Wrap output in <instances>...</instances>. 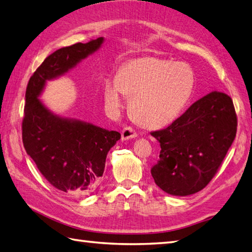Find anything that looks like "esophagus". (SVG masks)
Here are the masks:
<instances>
[{"mask_svg": "<svg viewBox=\"0 0 252 252\" xmlns=\"http://www.w3.org/2000/svg\"><path fill=\"white\" fill-rule=\"evenodd\" d=\"M122 141H126L129 140V138H133V137H136L137 136V133L135 132V130L133 129L131 126H126L122 129Z\"/></svg>", "mask_w": 252, "mask_h": 252, "instance_id": "34e87169", "label": "esophagus"}]
</instances>
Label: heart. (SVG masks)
Masks as SVG:
<instances>
[{"label":"heart","instance_id":"obj_1","mask_svg":"<svg viewBox=\"0 0 252 252\" xmlns=\"http://www.w3.org/2000/svg\"><path fill=\"white\" fill-rule=\"evenodd\" d=\"M195 83V72L189 63L144 57L127 62L118 77L107 80L104 94L114 108L122 106L125 94L130 96L133 117L144 126L159 127L180 116Z\"/></svg>","mask_w":252,"mask_h":252}]
</instances>
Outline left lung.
I'll list each match as a JSON object with an SVG mask.
<instances>
[{
  "label": "left lung",
  "instance_id": "8db88e82",
  "mask_svg": "<svg viewBox=\"0 0 252 252\" xmlns=\"http://www.w3.org/2000/svg\"><path fill=\"white\" fill-rule=\"evenodd\" d=\"M237 132L232 98L212 92L195 101L165 129L151 134L160 143L152 175L170 195L195 194L210 183Z\"/></svg>",
  "mask_w": 252,
  "mask_h": 252
}]
</instances>
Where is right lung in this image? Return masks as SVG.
<instances>
[{"label":"right lung","mask_w":252,"mask_h":252,"mask_svg":"<svg viewBox=\"0 0 252 252\" xmlns=\"http://www.w3.org/2000/svg\"><path fill=\"white\" fill-rule=\"evenodd\" d=\"M103 37L76 43L52 53L30 77L21 131L27 154L49 183L71 196L92 192L104 173L109 149L120 133L90 123L63 119L53 115L37 96L46 80L56 78L92 54Z\"/></svg>","instance_id":"right-lung-1"}]
</instances>
